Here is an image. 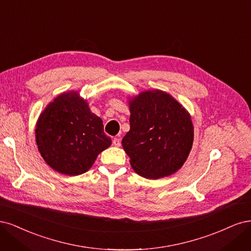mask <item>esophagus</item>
Instances as JSON below:
<instances>
[{"instance_id": "1", "label": "esophagus", "mask_w": 251, "mask_h": 251, "mask_svg": "<svg viewBox=\"0 0 251 251\" xmlns=\"http://www.w3.org/2000/svg\"><path fill=\"white\" fill-rule=\"evenodd\" d=\"M112 144H114L116 147H120L121 146V140L119 139V137H115V139L112 140Z\"/></svg>"}]
</instances>
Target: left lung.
<instances>
[{
  "mask_svg": "<svg viewBox=\"0 0 251 251\" xmlns=\"http://www.w3.org/2000/svg\"><path fill=\"white\" fill-rule=\"evenodd\" d=\"M130 130L122 140L134 171L149 179L179 170L193 145L192 120L181 105L160 91L144 92L129 103Z\"/></svg>",
  "mask_w": 251,
  "mask_h": 251,
  "instance_id": "left-lung-1",
  "label": "left lung"
}]
</instances>
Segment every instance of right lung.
Masks as SVG:
<instances>
[{
  "instance_id": "right-lung-1",
  "label": "right lung",
  "mask_w": 251,
  "mask_h": 251,
  "mask_svg": "<svg viewBox=\"0 0 251 251\" xmlns=\"http://www.w3.org/2000/svg\"><path fill=\"white\" fill-rule=\"evenodd\" d=\"M35 133L46 163L55 171L72 176L85 173L111 144L102 120L91 112L76 92L64 93L48 105Z\"/></svg>"
}]
</instances>
